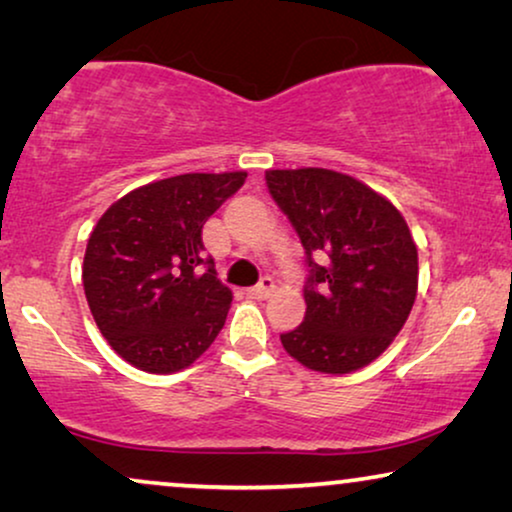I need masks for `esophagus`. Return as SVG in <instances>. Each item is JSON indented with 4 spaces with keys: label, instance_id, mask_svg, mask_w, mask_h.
I'll use <instances>...</instances> for the list:
<instances>
[{
    "label": "esophagus",
    "instance_id": "obj_1",
    "mask_svg": "<svg viewBox=\"0 0 512 512\" xmlns=\"http://www.w3.org/2000/svg\"><path fill=\"white\" fill-rule=\"evenodd\" d=\"M272 289H275V279L272 277H263L261 282H258L256 286H251V289L247 291L251 298H268Z\"/></svg>",
    "mask_w": 512,
    "mask_h": 512
}]
</instances>
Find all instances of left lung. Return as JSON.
Segmentation results:
<instances>
[{
    "mask_svg": "<svg viewBox=\"0 0 512 512\" xmlns=\"http://www.w3.org/2000/svg\"><path fill=\"white\" fill-rule=\"evenodd\" d=\"M268 193L305 249V319L279 335L319 373L368 366L401 331L417 296V247L401 212L347 174L268 170Z\"/></svg>",
    "mask_w": 512,
    "mask_h": 512,
    "instance_id": "left-lung-1",
    "label": "left lung"
}]
</instances>
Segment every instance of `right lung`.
Instances as JSON below:
<instances>
[{
  "label": "right lung",
  "instance_id": "right-lung-1",
  "mask_svg": "<svg viewBox=\"0 0 512 512\" xmlns=\"http://www.w3.org/2000/svg\"><path fill=\"white\" fill-rule=\"evenodd\" d=\"M247 172L179 174L114 202L90 233L83 289L118 356L146 373L191 366L226 324L228 286L205 254L202 226Z\"/></svg>",
  "mask_w": 512,
  "mask_h": 512
}]
</instances>
